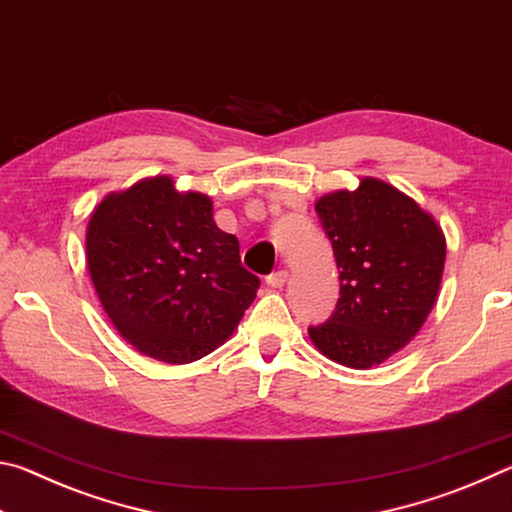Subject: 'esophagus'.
Masks as SVG:
<instances>
[{
    "mask_svg": "<svg viewBox=\"0 0 512 512\" xmlns=\"http://www.w3.org/2000/svg\"><path fill=\"white\" fill-rule=\"evenodd\" d=\"M287 280H289V271L287 268H280V271H275L266 277V284L273 289H282L284 284H287Z\"/></svg>",
    "mask_w": 512,
    "mask_h": 512,
    "instance_id": "1",
    "label": "esophagus"
}]
</instances>
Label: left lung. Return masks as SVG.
Wrapping results in <instances>:
<instances>
[{
	"instance_id": "obj_1",
	"label": "left lung",
	"mask_w": 512,
	"mask_h": 512,
	"mask_svg": "<svg viewBox=\"0 0 512 512\" xmlns=\"http://www.w3.org/2000/svg\"><path fill=\"white\" fill-rule=\"evenodd\" d=\"M316 212L332 241L341 298L327 323L309 327V339L341 366H379L420 332L436 305L447 255L443 230L379 178L320 196Z\"/></svg>"
}]
</instances>
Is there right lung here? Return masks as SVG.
I'll use <instances>...</instances> for the list:
<instances>
[{"label":"right lung","mask_w":512,"mask_h":512,"mask_svg":"<svg viewBox=\"0 0 512 512\" xmlns=\"http://www.w3.org/2000/svg\"><path fill=\"white\" fill-rule=\"evenodd\" d=\"M94 289L117 332L146 357L192 363L235 332L259 277L216 228L210 196L144 178L94 207L85 232Z\"/></svg>","instance_id":"add662e5"}]
</instances>
